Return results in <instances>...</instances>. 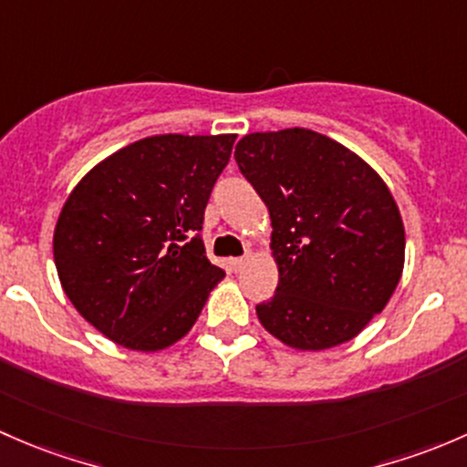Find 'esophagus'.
Masks as SVG:
<instances>
[{"instance_id": "obj_1", "label": "esophagus", "mask_w": 467, "mask_h": 467, "mask_svg": "<svg viewBox=\"0 0 467 467\" xmlns=\"http://www.w3.org/2000/svg\"><path fill=\"white\" fill-rule=\"evenodd\" d=\"M244 263H247V256H240V258H232V261H229V265H232L234 272H240V269L244 267Z\"/></svg>"}]
</instances>
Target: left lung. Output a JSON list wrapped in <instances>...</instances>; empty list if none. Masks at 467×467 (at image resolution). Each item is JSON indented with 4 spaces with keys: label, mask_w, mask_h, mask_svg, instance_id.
I'll return each mask as SVG.
<instances>
[{
    "label": "left lung",
    "mask_w": 467,
    "mask_h": 467,
    "mask_svg": "<svg viewBox=\"0 0 467 467\" xmlns=\"http://www.w3.org/2000/svg\"><path fill=\"white\" fill-rule=\"evenodd\" d=\"M235 163L272 218L278 285L256 315L301 350L353 339L391 299L405 229L387 184L358 155L306 128L247 134Z\"/></svg>",
    "instance_id": "obj_1"
}]
</instances>
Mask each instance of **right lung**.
I'll return each mask as SVG.
<instances>
[{"mask_svg": "<svg viewBox=\"0 0 467 467\" xmlns=\"http://www.w3.org/2000/svg\"><path fill=\"white\" fill-rule=\"evenodd\" d=\"M235 134H157L83 177L62 206L54 258L65 295L105 337L160 350L195 324L224 269L206 258L204 209Z\"/></svg>", "mask_w": 467, "mask_h": 467, "instance_id": "1", "label": "right lung"}]
</instances>
